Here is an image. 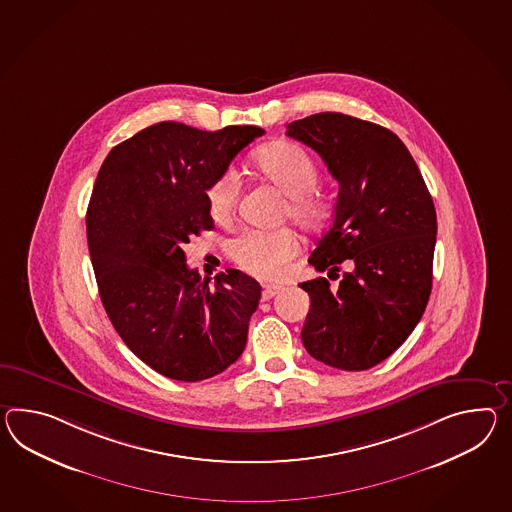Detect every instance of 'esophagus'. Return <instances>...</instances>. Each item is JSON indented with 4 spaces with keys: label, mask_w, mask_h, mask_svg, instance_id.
I'll use <instances>...</instances> for the list:
<instances>
[{
    "label": "esophagus",
    "mask_w": 512,
    "mask_h": 512,
    "mask_svg": "<svg viewBox=\"0 0 512 512\" xmlns=\"http://www.w3.org/2000/svg\"><path fill=\"white\" fill-rule=\"evenodd\" d=\"M283 290V287H279V285H264L262 287V300L268 301L274 298L275 294H279Z\"/></svg>",
    "instance_id": "34e87169"
}]
</instances>
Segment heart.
<instances>
[{"mask_svg":"<svg viewBox=\"0 0 512 512\" xmlns=\"http://www.w3.org/2000/svg\"><path fill=\"white\" fill-rule=\"evenodd\" d=\"M255 166L287 194L285 216L294 224L311 229L322 222L325 201L316 190L318 166L309 151L296 142L277 140L257 151ZM238 196L240 177L235 168H227L207 190L209 211L218 224H227L235 216ZM229 253L244 272L261 279H279L300 253V240L290 229H246L231 240Z\"/></svg>","mask_w":512,"mask_h":512,"instance_id":"b5f03b06","label":"heart"}]
</instances>
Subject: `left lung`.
<instances>
[{"mask_svg": "<svg viewBox=\"0 0 512 512\" xmlns=\"http://www.w3.org/2000/svg\"><path fill=\"white\" fill-rule=\"evenodd\" d=\"M338 181L333 224L309 262L337 279L301 283L311 309L301 329L316 361L359 372L385 361L420 322L433 287L437 212L411 153L387 127L342 113L288 124Z\"/></svg>", "mask_w": 512, "mask_h": 512, "instance_id": "1", "label": "left lung"}]
</instances>
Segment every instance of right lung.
Returning <instances> with one entry per match:
<instances>
[{
  "label": "right lung",
  "mask_w": 512,
  "mask_h": 512,
  "mask_svg": "<svg viewBox=\"0 0 512 512\" xmlns=\"http://www.w3.org/2000/svg\"><path fill=\"white\" fill-rule=\"evenodd\" d=\"M264 129L161 122L114 146L87 211L101 303L127 348L175 381L222 374L242 355L261 285L240 270L201 279L185 244L211 231L207 190Z\"/></svg>",
  "instance_id": "1"
}]
</instances>
